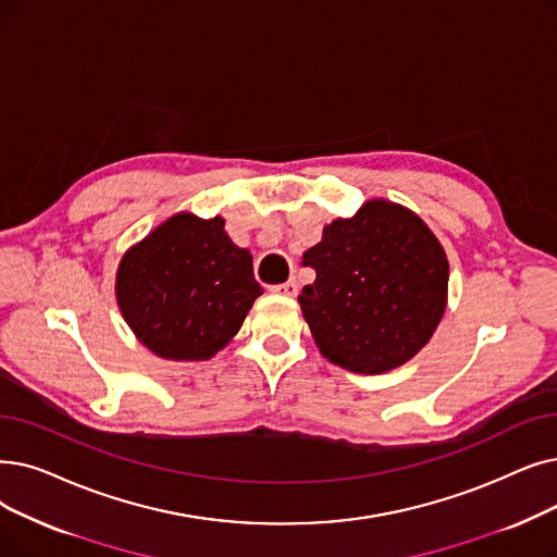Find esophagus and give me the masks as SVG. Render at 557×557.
I'll return each instance as SVG.
<instances>
[{"label": "esophagus", "mask_w": 557, "mask_h": 557, "mask_svg": "<svg viewBox=\"0 0 557 557\" xmlns=\"http://www.w3.org/2000/svg\"><path fill=\"white\" fill-rule=\"evenodd\" d=\"M271 292L277 294V296H284V298H294V296L298 294V282H296V280H288V282H284V284L273 286Z\"/></svg>", "instance_id": "esophagus-1"}]
</instances>
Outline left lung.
Masks as SVG:
<instances>
[{
  "label": "left lung",
  "mask_w": 557,
  "mask_h": 557,
  "mask_svg": "<svg viewBox=\"0 0 557 557\" xmlns=\"http://www.w3.org/2000/svg\"><path fill=\"white\" fill-rule=\"evenodd\" d=\"M317 271L298 296L321 355L352 373L403 367L432 338L448 305L440 238L398 202L373 198L323 227L302 255Z\"/></svg>",
  "instance_id": "8db88e82"
}]
</instances>
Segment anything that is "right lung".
Returning <instances> with one entry per match:
<instances>
[{
	"mask_svg": "<svg viewBox=\"0 0 557 557\" xmlns=\"http://www.w3.org/2000/svg\"><path fill=\"white\" fill-rule=\"evenodd\" d=\"M263 288L252 255L225 219L180 211L134 244L117 263L115 300L138 342L161 359L205 361L244 325Z\"/></svg>",
	"mask_w": 557,
	"mask_h": 557,
	"instance_id": "1",
	"label": "right lung"
}]
</instances>
